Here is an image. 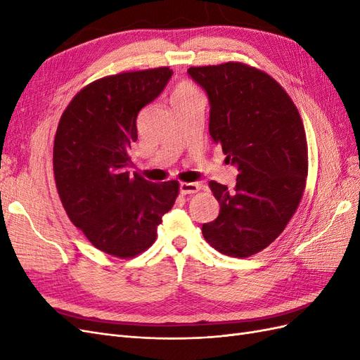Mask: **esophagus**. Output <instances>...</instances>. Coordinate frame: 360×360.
<instances>
[{"label": "esophagus", "instance_id": "34e87169", "mask_svg": "<svg viewBox=\"0 0 360 360\" xmlns=\"http://www.w3.org/2000/svg\"><path fill=\"white\" fill-rule=\"evenodd\" d=\"M201 189L200 183H180V193L181 195H188V193H197Z\"/></svg>", "mask_w": 360, "mask_h": 360}]
</instances>
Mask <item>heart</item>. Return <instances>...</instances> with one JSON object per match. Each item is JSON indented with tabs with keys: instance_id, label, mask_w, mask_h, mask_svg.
<instances>
[{
	"instance_id": "obj_1",
	"label": "heart",
	"mask_w": 360,
	"mask_h": 360,
	"mask_svg": "<svg viewBox=\"0 0 360 360\" xmlns=\"http://www.w3.org/2000/svg\"><path fill=\"white\" fill-rule=\"evenodd\" d=\"M193 94H200L198 90L195 89V85L191 84L189 81H181L176 86H174L172 94H171V101L176 99H183V97H189Z\"/></svg>"
}]
</instances>
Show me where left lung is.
Segmentation results:
<instances>
[{
    "label": "left lung",
    "mask_w": 360,
    "mask_h": 360,
    "mask_svg": "<svg viewBox=\"0 0 360 360\" xmlns=\"http://www.w3.org/2000/svg\"><path fill=\"white\" fill-rule=\"evenodd\" d=\"M209 96V132L237 167L234 189L210 181L219 216L202 225L221 254L246 258L267 248L297 210L308 176V144L291 97L263 70L243 63L189 68Z\"/></svg>",
    "instance_id": "obj_1"
}]
</instances>
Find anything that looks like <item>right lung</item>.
Segmentation results:
<instances>
[{
    "mask_svg": "<svg viewBox=\"0 0 360 360\" xmlns=\"http://www.w3.org/2000/svg\"><path fill=\"white\" fill-rule=\"evenodd\" d=\"M171 76L169 68L105 76L84 86L60 118L52 159L60 200L73 225L105 254L144 252L176 202L179 181L151 183L127 171L136 117Z\"/></svg>",
    "mask_w": 360,
    "mask_h": 360,
    "instance_id": "add662e5",
    "label": "right lung"
}]
</instances>
